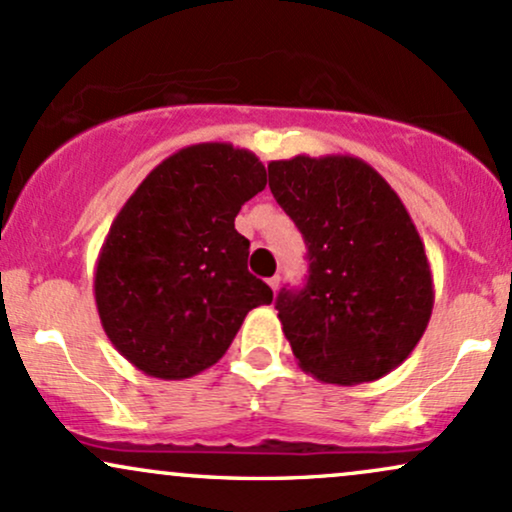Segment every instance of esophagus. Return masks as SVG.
Returning a JSON list of instances; mask_svg holds the SVG:
<instances>
[{"label":"esophagus","mask_w":512,"mask_h":512,"mask_svg":"<svg viewBox=\"0 0 512 512\" xmlns=\"http://www.w3.org/2000/svg\"><path fill=\"white\" fill-rule=\"evenodd\" d=\"M279 276H272V279H269L267 281V284H269V289H272V291H276V289H279Z\"/></svg>","instance_id":"34e87169"}]
</instances>
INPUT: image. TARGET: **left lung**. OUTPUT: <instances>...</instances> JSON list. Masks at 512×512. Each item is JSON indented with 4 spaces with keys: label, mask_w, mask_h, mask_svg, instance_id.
Listing matches in <instances>:
<instances>
[{
    "label": "left lung",
    "mask_w": 512,
    "mask_h": 512,
    "mask_svg": "<svg viewBox=\"0 0 512 512\" xmlns=\"http://www.w3.org/2000/svg\"><path fill=\"white\" fill-rule=\"evenodd\" d=\"M269 190L308 245V284L276 296L298 366L332 385L373 383L424 337L433 276L387 180L356 156L269 163Z\"/></svg>",
    "instance_id": "8db88e82"
}]
</instances>
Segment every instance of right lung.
<instances>
[{"label": "right lung", "instance_id": "right-lung-1", "mask_svg": "<svg viewBox=\"0 0 512 512\" xmlns=\"http://www.w3.org/2000/svg\"><path fill=\"white\" fill-rule=\"evenodd\" d=\"M267 185L248 149L207 142L175 151L115 216L93 274L101 325L151 378L185 380L226 354L245 315L274 293L248 272L240 207Z\"/></svg>", "mask_w": 512, "mask_h": 512}]
</instances>
